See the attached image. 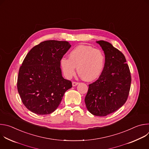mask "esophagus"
Instances as JSON below:
<instances>
[{
  "mask_svg": "<svg viewBox=\"0 0 149 149\" xmlns=\"http://www.w3.org/2000/svg\"><path fill=\"white\" fill-rule=\"evenodd\" d=\"M72 86L73 87H75L76 86H77V85L79 84L78 82H72Z\"/></svg>",
  "mask_w": 149,
  "mask_h": 149,
  "instance_id": "1",
  "label": "esophagus"
}]
</instances>
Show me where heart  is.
I'll return each mask as SVG.
<instances>
[{"instance_id":"heart-1","label":"heart","mask_w":149,"mask_h":149,"mask_svg":"<svg viewBox=\"0 0 149 149\" xmlns=\"http://www.w3.org/2000/svg\"><path fill=\"white\" fill-rule=\"evenodd\" d=\"M104 55L99 49L92 47L80 45L69 54V58H62L60 65L64 76L71 78L77 71L86 81H93L101 75L104 65Z\"/></svg>"}]
</instances>
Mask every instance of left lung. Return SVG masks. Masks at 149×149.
I'll return each mask as SVG.
<instances>
[{"label": "left lung", "instance_id": "8db88e82", "mask_svg": "<svg viewBox=\"0 0 149 149\" xmlns=\"http://www.w3.org/2000/svg\"><path fill=\"white\" fill-rule=\"evenodd\" d=\"M105 55V63L98 79L89 85L85 102L89 112L106 116L118 110L128 98L131 75L124 55L110 43L96 41Z\"/></svg>", "mask_w": 149, "mask_h": 149}]
</instances>
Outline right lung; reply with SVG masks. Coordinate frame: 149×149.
I'll return each mask as SVG.
<instances>
[{
    "mask_svg": "<svg viewBox=\"0 0 149 149\" xmlns=\"http://www.w3.org/2000/svg\"><path fill=\"white\" fill-rule=\"evenodd\" d=\"M71 45L67 41L45 40L35 46L20 67L17 87L25 107L39 115L53 113L72 82L63 78L60 61Z\"/></svg>",
    "mask_w": 149,
    "mask_h": 149,
    "instance_id": "1",
    "label": "right lung"
}]
</instances>
